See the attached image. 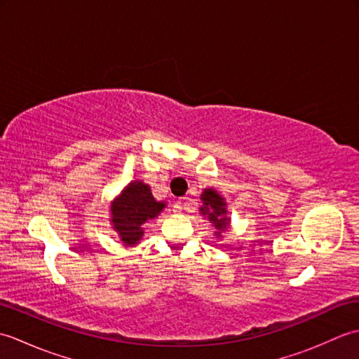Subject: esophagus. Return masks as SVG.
<instances>
[{
    "instance_id": "1",
    "label": "esophagus",
    "mask_w": 359,
    "mask_h": 359,
    "mask_svg": "<svg viewBox=\"0 0 359 359\" xmlns=\"http://www.w3.org/2000/svg\"><path fill=\"white\" fill-rule=\"evenodd\" d=\"M187 205H188V199H187V197H184V199H180V201H177V203H175V207H174L175 210L174 211L182 212V211L187 208Z\"/></svg>"
}]
</instances>
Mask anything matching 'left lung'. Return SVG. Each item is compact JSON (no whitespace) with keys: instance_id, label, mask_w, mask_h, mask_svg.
Masks as SVG:
<instances>
[{"instance_id":"1","label":"left lung","mask_w":359,"mask_h":359,"mask_svg":"<svg viewBox=\"0 0 359 359\" xmlns=\"http://www.w3.org/2000/svg\"><path fill=\"white\" fill-rule=\"evenodd\" d=\"M202 201L205 203V208H201L203 215H208V219L211 220L217 230H226L228 219L225 217V202L215 189H205L202 194Z\"/></svg>"}]
</instances>
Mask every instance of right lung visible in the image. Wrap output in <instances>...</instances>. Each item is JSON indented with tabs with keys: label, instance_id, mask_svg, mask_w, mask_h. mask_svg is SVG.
Returning <instances> with one entry per match:
<instances>
[{
	"label": "right lung",
	"instance_id": "1",
	"mask_svg": "<svg viewBox=\"0 0 359 359\" xmlns=\"http://www.w3.org/2000/svg\"><path fill=\"white\" fill-rule=\"evenodd\" d=\"M165 203L156 202L151 188L143 182H131L112 205V224L126 245H134L143 234V224L156 217Z\"/></svg>",
	"mask_w": 359,
	"mask_h": 359
}]
</instances>
